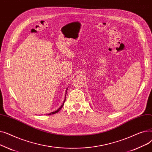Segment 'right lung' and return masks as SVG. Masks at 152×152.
I'll return each instance as SVG.
<instances>
[{"instance_id":"1","label":"right lung","mask_w":152,"mask_h":152,"mask_svg":"<svg viewBox=\"0 0 152 152\" xmlns=\"http://www.w3.org/2000/svg\"><path fill=\"white\" fill-rule=\"evenodd\" d=\"M67 89H66V92H67ZM65 100H66V98H65V100H64V102H63V105H61V106L57 110H56V111H53V112H52V113H49L48 114V115H53V114H55V113H58V111L61 110V108L63 107V105H64V102H65Z\"/></svg>"}]
</instances>
